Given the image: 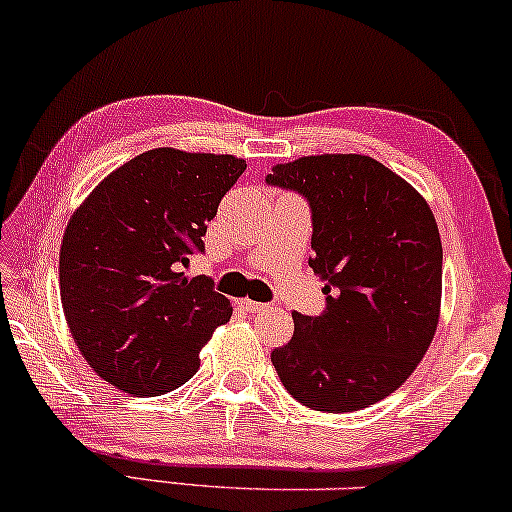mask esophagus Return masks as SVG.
Masks as SVG:
<instances>
[{"label":"esophagus","instance_id":"obj_1","mask_svg":"<svg viewBox=\"0 0 512 512\" xmlns=\"http://www.w3.org/2000/svg\"><path fill=\"white\" fill-rule=\"evenodd\" d=\"M238 304H241V307L245 309V312H250V314L264 312V309L269 307V304H262V302H255V300H248V297H245V300H241Z\"/></svg>","mask_w":512,"mask_h":512}]
</instances>
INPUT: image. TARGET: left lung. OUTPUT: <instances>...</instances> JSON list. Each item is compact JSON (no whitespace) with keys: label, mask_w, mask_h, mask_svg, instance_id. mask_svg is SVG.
Masks as SVG:
<instances>
[{"label":"left lung","mask_w":512,"mask_h":512,"mask_svg":"<svg viewBox=\"0 0 512 512\" xmlns=\"http://www.w3.org/2000/svg\"><path fill=\"white\" fill-rule=\"evenodd\" d=\"M269 186L312 212L309 267L326 309L293 314L271 352L286 390L314 411H359L404 383L428 352L442 300V241L413 186L368 155H309L276 165Z\"/></svg>","instance_id":"8db88e82"}]
</instances>
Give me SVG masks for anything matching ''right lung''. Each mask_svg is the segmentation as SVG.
<instances>
[{
  "label": "right lung",
  "instance_id": "obj_1",
  "mask_svg": "<svg viewBox=\"0 0 512 512\" xmlns=\"http://www.w3.org/2000/svg\"><path fill=\"white\" fill-rule=\"evenodd\" d=\"M234 155L153 148L108 174L70 217L61 302L87 364L122 392L165 394L196 375L200 347L231 319L208 276L184 274L226 191Z\"/></svg>",
  "mask_w": 512,
  "mask_h": 512
}]
</instances>
